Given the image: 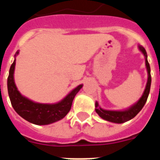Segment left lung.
<instances>
[{"instance_id": "1", "label": "left lung", "mask_w": 160, "mask_h": 160, "mask_svg": "<svg viewBox=\"0 0 160 160\" xmlns=\"http://www.w3.org/2000/svg\"><path fill=\"white\" fill-rule=\"evenodd\" d=\"M139 49L142 52V53L145 56V59H146V66L147 70H148V83H147L146 89L144 90V93L141 98L138 100V102L135 104L134 106L129 108L127 111H106L103 109L100 108L98 106V102L96 101L95 102V111L103 119L107 120L109 122H115V123H122L127 121H129L131 118L135 117L139 111L142 109L144 107L145 103H146L147 100H148V95L150 93V88H151V83H152V76H151V68H150V65L148 63V54H147L146 49H144L142 46H138Z\"/></svg>"}]
</instances>
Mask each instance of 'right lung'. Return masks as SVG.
<instances>
[{
	"mask_svg": "<svg viewBox=\"0 0 160 160\" xmlns=\"http://www.w3.org/2000/svg\"><path fill=\"white\" fill-rule=\"evenodd\" d=\"M17 52L15 56L18 54ZM15 60L11 65L8 73L7 86L11 104L17 113L24 119L36 125H47L64 118L70 111L73 100L82 87L79 85L68 94L64 99L56 104H42L30 101L20 94L14 83L13 72Z\"/></svg>",
	"mask_w": 160,
	"mask_h": 160,
	"instance_id": "right-lung-1",
	"label": "right lung"
}]
</instances>
